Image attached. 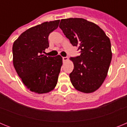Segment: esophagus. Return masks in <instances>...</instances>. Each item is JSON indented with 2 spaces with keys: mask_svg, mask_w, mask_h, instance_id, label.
Instances as JSON below:
<instances>
[{
  "mask_svg": "<svg viewBox=\"0 0 127 127\" xmlns=\"http://www.w3.org/2000/svg\"><path fill=\"white\" fill-rule=\"evenodd\" d=\"M62 60H63V62H65L66 61H67V60H69V58H68V57H63Z\"/></svg>",
  "mask_w": 127,
  "mask_h": 127,
  "instance_id": "obj_1",
  "label": "esophagus"
}]
</instances>
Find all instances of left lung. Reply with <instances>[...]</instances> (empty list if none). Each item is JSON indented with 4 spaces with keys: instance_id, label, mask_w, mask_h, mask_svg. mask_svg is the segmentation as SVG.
<instances>
[{
    "instance_id": "obj_1",
    "label": "left lung",
    "mask_w": 127,
    "mask_h": 127,
    "mask_svg": "<svg viewBox=\"0 0 127 127\" xmlns=\"http://www.w3.org/2000/svg\"><path fill=\"white\" fill-rule=\"evenodd\" d=\"M59 27L80 50V55L70 58L74 64L69 74L72 84L81 92H94L102 85L111 62L109 38L97 25L83 18L62 19Z\"/></svg>"
}]
</instances>
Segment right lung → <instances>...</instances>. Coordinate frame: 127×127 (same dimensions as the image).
<instances>
[{"instance_id":"right-lung-1","label":"right lung","mask_w":127,"mask_h":127,"mask_svg":"<svg viewBox=\"0 0 127 127\" xmlns=\"http://www.w3.org/2000/svg\"><path fill=\"white\" fill-rule=\"evenodd\" d=\"M60 20L44 22L20 35L13 46V65L23 84L30 91L46 94L54 89L62 65L60 55L47 57L48 36L57 29Z\"/></svg>"}]
</instances>
